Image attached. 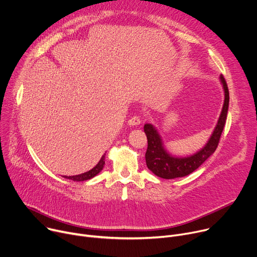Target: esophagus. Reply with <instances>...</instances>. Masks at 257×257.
I'll return each mask as SVG.
<instances>
[{"label": "esophagus", "instance_id": "34e87169", "mask_svg": "<svg viewBox=\"0 0 257 257\" xmlns=\"http://www.w3.org/2000/svg\"><path fill=\"white\" fill-rule=\"evenodd\" d=\"M141 123V120H140V118L139 117H137V116H133L131 119H129V121H128V124L130 125V126H137V125H139Z\"/></svg>", "mask_w": 257, "mask_h": 257}]
</instances>
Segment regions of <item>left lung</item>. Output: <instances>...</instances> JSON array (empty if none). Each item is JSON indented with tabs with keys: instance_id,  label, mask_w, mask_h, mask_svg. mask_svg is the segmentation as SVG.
I'll return each mask as SVG.
<instances>
[{
	"instance_id": "obj_1",
	"label": "left lung",
	"mask_w": 257,
	"mask_h": 257,
	"mask_svg": "<svg viewBox=\"0 0 257 257\" xmlns=\"http://www.w3.org/2000/svg\"><path fill=\"white\" fill-rule=\"evenodd\" d=\"M219 80H221L225 91L222 113L219 115L217 124L207 143L203 146V149L193 156L186 158L173 157L165 150L163 140L158 130L152 124L144 125V133L148 137V150L145 153L146 166L156 176L164 179L185 177L198 169L215 152L226 124L230 99L228 85L223 75L219 76Z\"/></svg>"
}]
</instances>
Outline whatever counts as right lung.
Instances as JSON below:
<instances>
[{
	"mask_svg": "<svg viewBox=\"0 0 257 257\" xmlns=\"http://www.w3.org/2000/svg\"><path fill=\"white\" fill-rule=\"evenodd\" d=\"M104 157H105V155H103L101 157V159L99 160L97 165L93 169H91L90 171H88L86 173H83V174H80V175H76V176H64V178L70 179L72 181H76V182L86 181V180H89V179L93 178L94 176H96L102 170V168L104 166Z\"/></svg>",
	"mask_w": 257,
	"mask_h": 257,
	"instance_id": "1",
	"label": "right lung"
}]
</instances>
